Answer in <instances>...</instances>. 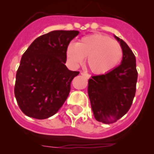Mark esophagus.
I'll use <instances>...</instances> for the list:
<instances>
[{
    "instance_id": "34e87169",
    "label": "esophagus",
    "mask_w": 154,
    "mask_h": 154,
    "mask_svg": "<svg viewBox=\"0 0 154 154\" xmlns=\"http://www.w3.org/2000/svg\"><path fill=\"white\" fill-rule=\"evenodd\" d=\"M80 74H81L82 76H83V77H85L87 79H88L90 77L89 74H87V73H86V72H81V73H80Z\"/></svg>"
}]
</instances>
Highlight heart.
<instances>
[{
    "instance_id": "heart-1",
    "label": "heart",
    "mask_w": 154,
    "mask_h": 154,
    "mask_svg": "<svg viewBox=\"0 0 154 154\" xmlns=\"http://www.w3.org/2000/svg\"><path fill=\"white\" fill-rule=\"evenodd\" d=\"M66 54L74 65L80 64L87 57L89 69L94 74H103L119 64L123 51L119 42L107 35L93 34L83 37L77 44L68 45Z\"/></svg>"
}]
</instances>
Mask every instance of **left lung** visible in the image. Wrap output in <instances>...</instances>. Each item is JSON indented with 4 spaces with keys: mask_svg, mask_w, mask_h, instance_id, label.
Here are the masks:
<instances>
[{
    "mask_svg": "<svg viewBox=\"0 0 154 154\" xmlns=\"http://www.w3.org/2000/svg\"><path fill=\"white\" fill-rule=\"evenodd\" d=\"M115 38L123 51L121 65L88 80L91 109L96 120L104 124L116 122L128 112L136 94L138 78L134 54L125 42L116 35Z\"/></svg>",
    "mask_w": 154,
    "mask_h": 154,
    "instance_id": "8db88e82",
    "label": "left lung"
}]
</instances>
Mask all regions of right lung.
I'll return each mask as SVG.
<instances>
[{
	"label": "right lung",
	"instance_id": "1",
	"mask_svg": "<svg viewBox=\"0 0 154 154\" xmlns=\"http://www.w3.org/2000/svg\"><path fill=\"white\" fill-rule=\"evenodd\" d=\"M77 30H54L35 38L21 57L16 73L15 96L23 113L45 119L58 112L67 99L79 71L65 63L70 42Z\"/></svg>",
	"mask_w": 154,
	"mask_h": 154
}]
</instances>
